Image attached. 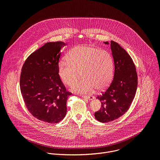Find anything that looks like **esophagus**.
Listing matches in <instances>:
<instances>
[{
	"label": "esophagus",
	"instance_id": "obj_1",
	"mask_svg": "<svg viewBox=\"0 0 160 160\" xmlns=\"http://www.w3.org/2000/svg\"><path fill=\"white\" fill-rule=\"evenodd\" d=\"M82 98H85V99H87L89 100H92L93 99H94V97L92 96H82Z\"/></svg>",
	"mask_w": 160,
	"mask_h": 160
}]
</instances>
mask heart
<instances>
[{
  "label": "heart",
  "mask_w": 160,
  "mask_h": 160,
  "mask_svg": "<svg viewBox=\"0 0 160 160\" xmlns=\"http://www.w3.org/2000/svg\"><path fill=\"white\" fill-rule=\"evenodd\" d=\"M66 59V61H61L58 64V75L63 83L70 86L79 78L80 72L83 76L80 81L73 83V92L85 94L95 88L101 91L111 83L114 61L107 51L92 45H80L71 49Z\"/></svg>",
  "instance_id": "obj_1"
}]
</instances>
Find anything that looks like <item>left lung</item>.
I'll list each match as a JSON object with an SVG mask.
<instances>
[{"label":"left lung","instance_id":"1","mask_svg":"<svg viewBox=\"0 0 160 160\" xmlns=\"http://www.w3.org/2000/svg\"><path fill=\"white\" fill-rule=\"evenodd\" d=\"M108 44V42H104ZM115 63L112 82L104 92L97 98L101 108L94 114L97 120L107 123L115 120L128 111L138 88V73L132 59L120 45L112 40L110 43Z\"/></svg>","mask_w":160,"mask_h":160}]
</instances>
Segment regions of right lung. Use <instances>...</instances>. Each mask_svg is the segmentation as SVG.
<instances>
[{
  "mask_svg": "<svg viewBox=\"0 0 160 160\" xmlns=\"http://www.w3.org/2000/svg\"><path fill=\"white\" fill-rule=\"evenodd\" d=\"M62 42H48L32 53L20 75V90L26 107L38 120L57 123L66 116V90L58 73Z\"/></svg>",
  "mask_w": 160,
  "mask_h": 160,
  "instance_id": "obj_1",
  "label": "right lung"
}]
</instances>
